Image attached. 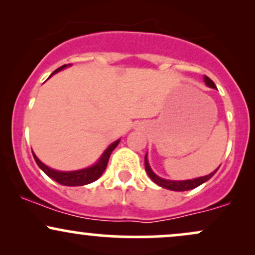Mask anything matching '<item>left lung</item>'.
<instances>
[{"label": "left lung", "mask_w": 255, "mask_h": 255, "mask_svg": "<svg viewBox=\"0 0 255 255\" xmlns=\"http://www.w3.org/2000/svg\"><path fill=\"white\" fill-rule=\"evenodd\" d=\"M204 81L206 83L207 86L212 87V89H216L215 83H213V81L209 77H206V75L204 77ZM145 169H146V172H147V175L150 176L151 180L153 181L154 183H157L158 186L163 187V188H166V189H170V191H177V192L189 191V189L197 188L198 186H200V184H203L204 182H206V181H209L210 178H211L213 175L216 174V171L218 170L217 169V170L211 172L210 175H206V176H203V177L193 178V180H184V181L164 180V178H160L159 176H157V175L152 171V169L150 168V165H148V162H147V153H146V156H145Z\"/></svg>", "instance_id": "obj_1"}]
</instances>
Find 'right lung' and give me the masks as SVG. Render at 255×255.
<instances>
[{
    "label": "right lung",
    "instance_id": "1",
    "mask_svg": "<svg viewBox=\"0 0 255 255\" xmlns=\"http://www.w3.org/2000/svg\"><path fill=\"white\" fill-rule=\"evenodd\" d=\"M66 67L67 64H63V66H61L60 68H57L56 71L52 73V74L62 71V69L66 68ZM119 142L120 140L113 142V144H111L109 147L104 151V153L102 154V157L99 158V160L95 165L90 166V168H86V169H81V170L57 171V170H54V169L49 168V166H46L45 164H43V163L36 157V154L34 153H33V157L38 166H39V168L42 169V170L45 172L49 177H51L52 180L56 181V182H58L60 184H63V186H84V184H89L91 182H93V181L98 180V178L102 176V174H103L105 168H107L108 165V160H109L111 152L115 150V147L119 145Z\"/></svg>",
    "mask_w": 255,
    "mask_h": 255
}]
</instances>
